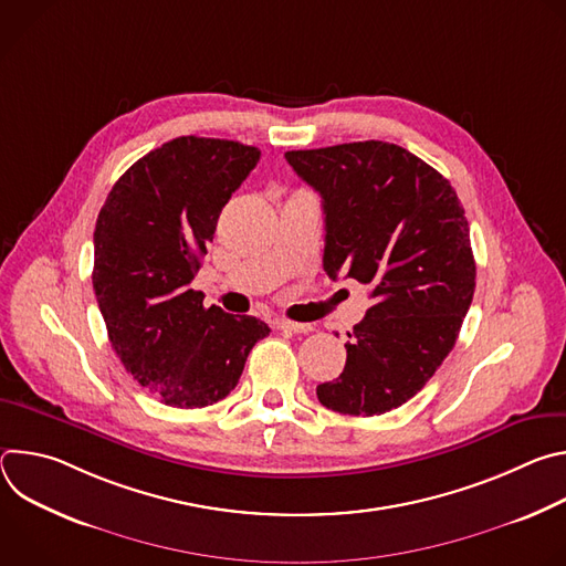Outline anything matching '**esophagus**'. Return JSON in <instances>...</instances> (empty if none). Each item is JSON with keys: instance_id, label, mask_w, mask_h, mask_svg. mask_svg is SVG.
<instances>
[{"instance_id": "1", "label": "esophagus", "mask_w": 566, "mask_h": 566, "mask_svg": "<svg viewBox=\"0 0 566 566\" xmlns=\"http://www.w3.org/2000/svg\"><path fill=\"white\" fill-rule=\"evenodd\" d=\"M275 327L282 332H293V334H308L313 332V325H302V322H293L286 317H277L275 319Z\"/></svg>"}]
</instances>
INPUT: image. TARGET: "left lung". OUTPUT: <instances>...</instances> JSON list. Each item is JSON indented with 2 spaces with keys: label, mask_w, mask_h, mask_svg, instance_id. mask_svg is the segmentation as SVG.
Wrapping results in <instances>:
<instances>
[{
  "label": "left lung",
  "mask_w": 566,
  "mask_h": 566,
  "mask_svg": "<svg viewBox=\"0 0 566 566\" xmlns=\"http://www.w3.org/2000/svg\"><path fill=\"white\" fill-rule=\"evenodd\" d=\"M322 197L332 280L369 286L336 380L317 385L325 408L385 415L410 400L452 352L474 295L463 206L426 160L394 143L360 140L284 154Z\"/></svg>",
  "instance_id": "8db88e82"
}]
</instances>
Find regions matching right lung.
Returning <instances> with one entry per match:
<instances>
[{
	"mask_svg": "<svg viewBox=\"0 0 566 566\" xmlns=\"http://www.w3.org/2000/svg\"><path fill=\"white\" fill-rule=\"evenodd\" d=\"M260 149L179 136L114 184L94 232V291L109 343L132 378L172 408L226 398L258 340L253 315L203 306L190 289L221 208L258 166Z\"/></svg>",
	"mask_w": 566,
	"mask_h": 566,
	"instance_id": "add662e5",
	"label": "right lung"
}]
</instances>
